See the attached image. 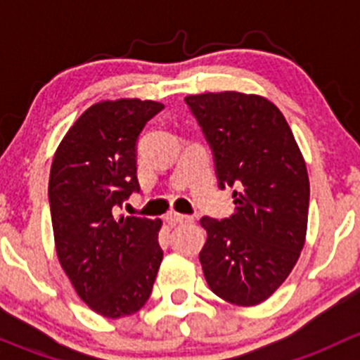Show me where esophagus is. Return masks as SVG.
<instances>
[{
  "instance_id": "34e87169",
  "label": "esophagus",
  "mask_w": 360,
  "mask_h": 360,
  "mask_svg": "<svg viewBox=\"0 0 360 360\" xmlns=\"http://www.w3.org/2000/svg\"><path fill=\"white\" fill-rule=\"evenodd\" d=\"M165 219L169 221L170 224H176V223H186V221H191L193 217L186 216V214H179V212H169L165 216Z\"/></svg>"
}]
</instances>
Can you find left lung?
Returning <instances> with one entry per match:
<instances>
[{"label": "left lung", "instance_id": "8db88e82", "mask_svg": "<svg viewBox=\"0 0 360 360\" xmlns=\"http://www.w3.org/2000/svg\"><path fill=\"white\" fill-rule=\"evenodd\" d=\"M188 108L214 155L217 183L235 186V214L202 217L200 263L210 291L252 307L288 278L304 245L310 183L281 110L261 96H188Z\"/></svg>", "mask_w": 360, "mask_h": 360}]
</instances>
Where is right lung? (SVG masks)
I'll use <instances>...</instances> for the list:
<instances>
[{
	"label": "right lung",
	"mask_w": 360,
	"mask_h": 360,
	"mask_svg": "<svg viewBox=\"0 0 360 360\" xmlns=\"http://www.w3.org/2000/svg\"><path fill=\"white\" fill-rule=\"evenodd\" d=\"M162 110V103L141 99L94 104L68 130L50 169L59 263L78 296L108 319L144 307L162 263V221L115 217L139 191L137 139Z\"/></svg>",
	"instance_id": "right-lung-1"
}]
</instances>
